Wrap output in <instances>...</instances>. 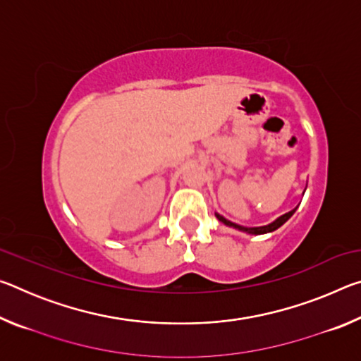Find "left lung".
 Returning a JSON list of instances; mask_svg holds the SVG:
<instances>
[{"instance_id": "left-lung-1", "label": "left lung", "mask_w": 361, "mask_h": 361, "mask_svg": "<svg viewBox=\"0 0 361 361\" xmlns=\"http://www.w3.org/2000/svg\"><path fill=\"white\" fill-rule=\"evenodd\" d=\"M304 191H305V189H304ZM296 209H298V207H296ZM296 209H293V210H290L288 213H285V215L279 216L277 219H274L272 223H269V224H266V226H256V228H247V226H240V224H237V223H232V221H229V219H226L223 215H219V213H216V212H215V216L218 218V221H221L223 224L229 226V228H234V229H237V231L247 232V234L259 235V234H267V232H272V231L279 229L280 226L288 221V219L293 216V213L296 212Z\"/></svg>"}]
</instances>
